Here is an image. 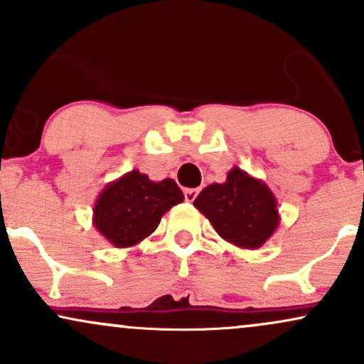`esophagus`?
Here are the masks:
<instances>
[{
    "label": "esophagus",
    "instance_id": "1",
    "mask_svg": "<svg viewBox=\"0 0 364 364\" xmlns=\"http://www.w3.org/2000/svg\"><path fill=\"white\" fill-rule=\"evenodd\" d=\"M196 195H198V190H196V188H188V190H185L186 202H193V200L196 198Z\"/></svg>",
    "mask_w": 364,
    "mask_h": 364
}]
</instances>
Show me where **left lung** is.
I'll return each mask as SVG.
<instances>
[{
    "mask_svg": "<svg viewBox=\"0 0 364 364\" xmlns=\"http://www.w3.org/2000/svg\"><path fill=\"white\" fill-rule=\"evenodd\" d=\"M193 205L210 220L223 240L255 250L274 235L279 225L277 200L270 188L235 166L225 183L200 191Z\"/></svg>",
    "mask_w": 364,
    "mask_h": 364,
    "instance_id": "left-lung-1",
    "label": "left lung"
}]
</instances>
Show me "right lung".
<instances>
[{"mask_svg": "<svg viewBox=\"0 0 364 364\" xmlns=\"http://www.w3.org/2000/svg\"><path fill=\"white\" fill-rule=\"evenodd\" d=\"M185 200L171 178L150 181L133 169L107 185L94 205V225L116 248H128L152 235L162 215Z\"/></svg>", "mask_w": 364, "mask_h": 364, "instance_id": "add662e5", "label": "right lung"}]
</instances>
